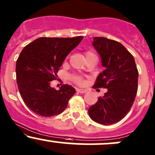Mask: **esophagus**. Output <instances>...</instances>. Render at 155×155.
Returning a JSON list of instances; mask_svg holds the SVG:
<instances>
[{"instance_id":"34e87169","label":"esophagus","mask_w":155,"mask_h":155,"mask_svg":"<svg viewBox=\"0 0 155 155\" xmlns=\"http://www.w3.org/2000/svg\"><path fill=\"white\" fill-rule=\"evenodd\" d=\"M76 91H77L78 93H82V94H84V93H86L87 92V90L86 89H79V88H77L76 89Z\"/></svg>"}]
</instances>
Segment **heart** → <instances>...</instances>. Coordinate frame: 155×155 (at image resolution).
Returning a JSON list of instances; mask_svg holds the SVG:
<instances>
[{
	"label": "heart",
	"mask_w": 155,
	"mask_h": 155,
	"mask_svg": "<svg viewBox=\"0 0 155 155\" xmlns=\"http://www.w3.org/2000/svg\"><path fill=\"white\" fill-rule=\"evenodd\" d=\"M91 54H94V53H91V52H87V53H86V56H89V55H91ZM73 79H74L75 82H77L78 84H82V82H83L82 79L80 76H74V77H73Z\"/></svg>",
	"instance_id": "obj_1"
}]
</instances>
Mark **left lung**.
I'll use <instances>...</instances> for the list:
<instances>
[{"label": "left lung", "instance_id": "8db88e82", "mask_svg": "<svg viewBox=\"0 0 155 155\" xmlns=\"http://www.w3.org/2000/svg\"><path fill=\"white\" fill-rule=\"evenodd\" d=\"M92 45L101 57L105 68L94 87L107 91L88 109L91 120L102 125H112L126 116L136 97L138 71L134 56L120 42L94 37Z\"/></svg>", "mask_w": 155, "mask_h": 155}]
</instances>
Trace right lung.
<instances>
[{
	"label": "right lung",
	"instance_id": "obj_1",
	"mask_svg": "<svg viewBox=\"0 0 155 155\" xmlns=\"http://www.w3.org/2000/svg\"><path fill=\"white\" fill-rule=\"evenodd\" d=\"M82 36L35 39L21 52L16 61V80L23 101L32 111L41 117H53L64 111L76 93L72 86L63 84L59 90L51 81L67 56L79 45Z\"/></svg>",
	"mask_w": 155,
	"mask_h": 155
}]
</instances>
